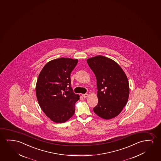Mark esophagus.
I'll use <instances>...</instances> for the list:
<instances>
[{"label":"esophagus","mask_w":161,"mask_h":161,"mask_svg":"<svg viewBox=\"0 0 161 161\" xmlns=\"http://www.w3.org/2000/svg\"><path fill=\"white\" fill-rule=\"evenodd\" d=\"M82 95H83V97L84 98H86V97H88V94H83Z\"/></svg>","instance_id":"esophagus-1"}]
</instances>
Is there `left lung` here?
<instances>
[{"instance_id":"1","label":"left lung","mask_w":161,"mask_h":161,"mask_svg":"<svg viewBox=\"0 0 161 161\" xmlns=\"http://www.w3.org/2000/svg\"><path fill=\"white\" fill-rule=\"evenodd\" d=\"M97 79L98 103L93 108L104 119L118 116L127 103L129 84L124 70L116 62L103 56L86 60Z\"/></svg>"}]
</instances>
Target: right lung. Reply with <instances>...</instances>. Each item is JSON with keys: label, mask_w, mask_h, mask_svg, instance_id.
I'll return each instance as SVG.
<instances>
[{"label": "right lung", "mask_w": 161, "mask_h": 161, "mask_svg": "<svg viewBox=\"0 0 161 161\" xmlns=\"http://www.w3.org/2000/svg\"><path fill=\"white\" fill-rule=\"evenodd\" d=\"M78 59L59 58L48 62L40 73L36 94L42 111L51 120L66 122L75 112V104L79 95L73 92L70 73Z\"/></svg>", "instance_id": "add662e5"}]
</instances>
